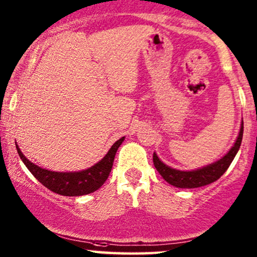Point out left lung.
<instances>
[{"label":"left lung","mask_w":257,"mask_h":257,"mask_svg":"<svg viewBox=\"0 0 257 257\" xmlns=\"http://www.w3.org/2000/svg\"><path fill=\"white\" fill-rule=\"evenodd\" d=\"M243 138V121L242 126H240L239 135H238L236 142H234L233 147L231 148L230 152H228L224 158L218 160L214 164H210L206 166V167L198 168L195 171H179L174 170V168L170 167V166L165 165L161 160L159 159V156L154 153L153 155V161L154 166L158 170V172L161 174L162 178L171 185L176 186V188H182V189H194V188H200V186L208 185V184H212L218 180L222 174L227 171V168L230 167L231 162L233 161L234 156L238 153L240 148V143H242Z\"/></svg>","instance_id":"obj_1"}]
</instances>
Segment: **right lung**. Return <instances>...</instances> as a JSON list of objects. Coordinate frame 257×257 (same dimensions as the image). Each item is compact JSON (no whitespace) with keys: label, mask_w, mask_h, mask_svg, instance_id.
Instances as JSON below:
<instances>
[{"label":"right lung","mask_w":257,"mask_h":257,"mask_svg":"<svg viewBox=\"0 0 257 257\" xmlns=\"http://www.w3.org/2000/svg\"><path fill=\"white\" fill-rule=\"evenodd\" d=\"M123 140L125 137L116 141L101 161L87 170L79 172H53L44 170L27 160L25 155L21 153L18 144L17 150L27 170L50 191L62 196H83L91 194L103 185L113 167L117 148L121 146Z\"/></svg>","instance_id":"obj_1"}]
</instances>
